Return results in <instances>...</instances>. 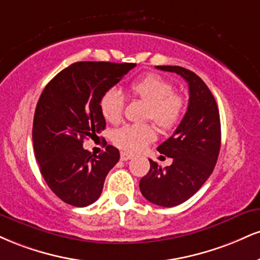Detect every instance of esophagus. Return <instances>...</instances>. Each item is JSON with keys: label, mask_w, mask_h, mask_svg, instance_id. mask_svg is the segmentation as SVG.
Masks as SVG:
<instances>
[{"label": "esophagus", "mask_w": 260, "mask_h": 260, "mask_svg": "<svg viewBox=\"0 0 260 260\" xmlns=\"http://www.w3.org/2000/svg\"><path fill=\"white\" fill-rule=\"evenodd\" d=\"M131 158H133V155L128 154V152H121V160L122 161H128V160H131Z\"/></svg>", "instance_id": "34e87169"}]
</instances>
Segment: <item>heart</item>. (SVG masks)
Listing matches in <instances>:
<instances>
[{"label":"heart","mask_w":260,"mask_h":260,"mask_svg":"<svg viewBox=\"0 0 260 260\" xmlns=\"http://www.w3.org/2000/svg\"><path fill=\"white\" fill-rule=\"evenodd\" d=\"M132 96L149 106L146 117L152 118L162 129H173L185 111V99L174 92L171 81L156 74H145L133 80L128 86ZM124 108V96L120 89L110 88L100 99V110L106 121L116 123L121 120ZM151 124H126L114 134V142L126 151H140L146 144L155 139Z\"/></svg>","instance_id":"1"}]
</instances>
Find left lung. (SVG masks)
Wrapping results in <instances>:
<instances>
[{
    "label": "left lung",
    "instance_id": "1",
    "mask_svg": "<svg viewBox=\"0 0 260 260\" xmlns=\"http://www.w3.org/2000/svg\"><path fill=\"white\" fill-rule=\"evenodd\" d=\"M180 75L189 84V105L174 133L158 146V152L173 158L161 168L150 161L140 179L143 196L154 205L174 207L189 200L208 179L220 150L219 110L213 94L192 71L181 67H156Z\"/></svg>",
    "mask_w": 260,
    "mask_h": 260
}]
</instances>
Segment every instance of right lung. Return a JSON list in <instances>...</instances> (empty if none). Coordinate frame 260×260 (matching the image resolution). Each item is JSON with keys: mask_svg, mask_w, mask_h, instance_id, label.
<instances>
[{"mask_svg": "<svg viewBox=\"0 0 260 260\" xmlns=\"http://www.w3.org/2000/svg\"><path fill=\"white\" fill-rule=\"evenodd\" d=\"M134 67L133 62H74L41 93L34 116V150L47 185L68 205L86 207L95 202L109 171L120 160V151L112 145L99 155L82 145L86 137L105 129L103 94Z\"/></svg>", "mask_w": 260, "mask_h": 260, "instance_id": "right-lung-1", "label": "right lung"}]
</instances>
